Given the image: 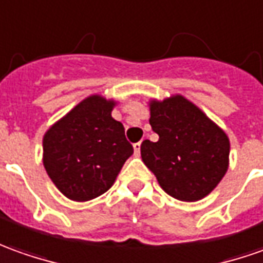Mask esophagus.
I'll list each match as a JSON object with an SVG mask.
<instances>
[{
  "mask_svg": "<svg viewBox=\"0 0 263 263\" xmlns=\"http://www.w3.org/2000/svg\"><path fill=\"white\" fill-rule=\"evenodd\" d=\"M140 147H142V142L135 143V144H133V149H135V155L136 156L140 155Z\"/></svg>",
  "mask_w": 263,
  "mask_h": 263,
  "instance_id": "1",
  "label": "esophagus"
}]
</instances>
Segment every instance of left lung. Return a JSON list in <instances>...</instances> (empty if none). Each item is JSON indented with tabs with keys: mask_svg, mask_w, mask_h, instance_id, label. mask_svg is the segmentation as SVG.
Masks as SVG:
<instances>
[{
	"mask_svg": "<svg viewBox=\"0 0 263 263\" xmlns=\"http://www.w3.org/2000/svg\"><path fill=\"white\" fill-rule=\"evenodd\" d=\"M150 126L157 142L144 140L143 163L167 195L182 202L208 196L229 167L226 133L186 97L150 100Z\"/></svg>",
	"mask_w": 263,
	"mask_h": 263,
	"instance_id": "8db88e82",
	"label": "left lung"
}]
</instances>
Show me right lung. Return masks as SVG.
Instances as JSON below:
<instances>
[{
    "instance_id": "add662e5",
    "label": "right lung",
    "mask_w": 263,
    "mask_h": 263,
    "mask_svg": "<svg viewBox=\"0 0 263 263\" xmlns=\"http://www.w3.org/2000/svg\"><path fill=\"white\" fill-rule=\"evenodd\" d=\"M117 103L88 96L43 137V163L55 187L74 202L106 193L133 155L124 127L111 117Z\"/></svg>"
}]
</instances>
